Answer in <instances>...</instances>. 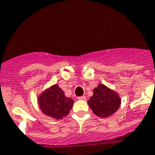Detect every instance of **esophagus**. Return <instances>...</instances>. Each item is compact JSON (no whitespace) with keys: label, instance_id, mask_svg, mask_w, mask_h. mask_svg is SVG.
<instances>
[{"label":"esophagus","instance_id":"obj_1","mask_svg":"<svg viewBox=\"0 0 155 155\" xmlns=\"http://www.w3.org/2000/svg\"><path fill=\"white\" fill-rule=\"evenodd\" d=\"M78 99L82 100V101H85V100L87 99V97H86V96H81V97H78Z\"/></svg>","mask_w":155,"mask_h":155}]
</instances>
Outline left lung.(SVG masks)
I'll list each match as a JSON object with an SVG mask.
<instances>
[{"label": "left lung", "instance_id": "left-lung-1", "mask_svg": "<svg viewBox=\"0 0 155 155\" xmlns=\"http://www.w3.org/2000/svg\"><path fill=\"white\" fill-rule=\"evenodd\" d=\"M91 110L99 117H108L117 111L121 100L117 92L99 84L93 91V95L87 102Z\"/></svg>", "mask_w": 155, "mask_h": 155}]
</instances>
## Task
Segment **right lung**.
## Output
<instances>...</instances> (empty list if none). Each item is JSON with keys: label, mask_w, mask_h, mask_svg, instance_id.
Segmentation results:
<instances>
[{"label": "right lung", "mask_w": 155, "mask_h": 155, "mask_svg": "<svg viewBox=\"0 0 155 155\" xmlns=\"http://www.w3.org/2000/svg\"><path fill=\"white\" fill-rule=\"evenodd\" d=\"M38 103L44 114L60 120L69 114L74 101L64 95V92L58 84H54L40 94L38 97Z\"/></svg>", "instance_id": "1"}]
</instances>
